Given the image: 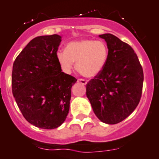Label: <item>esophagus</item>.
<instances>
[{
  "label": "esophagus",
  "instance_id": "34e87169",
  "mask_svg": "<svg viewBox=\"0 0 159 159\" xmlns=\"http://www.w3.org/2000/svg\"><path fill=\"white\" fill-rule=\"evenodd\" d=\"M78 82H79V83H81V84H84V85H85L87 84V81L85 79H82V78H78Z\"/></svg>",
  "mask_w": 159,
  "mask_h": 159
}]
</instances>
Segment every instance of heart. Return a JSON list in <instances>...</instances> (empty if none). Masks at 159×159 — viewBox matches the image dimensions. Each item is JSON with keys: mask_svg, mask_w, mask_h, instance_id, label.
<instances>
[{"mask_svg": "<svg viewBox=\"0 0 159 159\" xmlns=\"http://www.w3.org/2000/svg\"><path fill=\"white\" fill-rule=\"evenodd\" d=\"M63 71L69 73L76 61L78 71L85 77H93L103 69L108 57V47L103 41L81 39L68 43L66 51L56 54Z\"/></svg>", "mask_w": 159, "mask_h": 159, "instance_id": "b5f03b06", "label": "heart"}]
</instances>
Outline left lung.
Segmentation results:
<instances>
[{
    "mask_svg": "<svg viewBox=\"0 0 159 159\" xmlns=\"http://www.w3.org/2000/svg\"><path fill=\"white\" fill-rule=\"evenodd\" d=\"M108 47L103 69L87 83L86 93L98 118L116 124L129 116L139 103L143 70L133 48L110 33L100 35Z\"/></svg>",
    "mask_w": 159,
    "mask_h": 159,
    "instance_id": "left-lung-1",
    "label": "left lung"
}]
</instances>
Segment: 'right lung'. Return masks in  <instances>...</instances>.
<instances>
[{
    "mask_svg": "<svg viewBox=\"0 0 159 159\" xmlns=\"http://www.w3.org/2000/svg\"><path fill=\"white\" fill-rule=\"evenodd\" d=\"M61 39L56 34L34 38L13 65L12 92L18 107L30 123L46 129L64 123L77 81L61 71L57 60Z\"/></svg>",
    "mask_w": 159,
    "mask_h": 159,
    "instance_id": "add662e5",
    "label": "right lung"
}]
</instances>
